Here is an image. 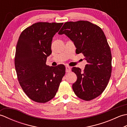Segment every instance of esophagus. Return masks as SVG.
Segmentation results:
<instances>
[{
	"mask_svg": "<svg viewBox=\"0 0 127 127\" xmlns=\"http://www.w3.org/2000/svg\"><path fill=\"white\" fill-rule=\"evenodd\" d=\"M65 70H66V72H69L71 71V68L69 66H66Z\"/></svg>",
	"mask_w": 127,
	"mask_h": 127,
	"instance_id": "obj_1",
	"label": "esophagus"
}]
</instances>
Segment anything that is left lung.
I'll use <instances>...</instances> for the list:
<instances>
[{"mask_svg":"<svg viewBox=\"0 0 127 127\" xmlns=\"http://www.w3.org/2000/svg\"><path fill=\"white\" fill-rule=\"evenodd\" d=\"M65 34L82 53L87 64L83 71L73 67L77 75L72 90L79 98L90 101L99 96L108 84L112 71L111 50L103 31L87 21L66 22L58 34Z\"/></svg>","mask_w":127,"mask_h":127,"instance_id":"1","label":"left lung"}]
</instances>
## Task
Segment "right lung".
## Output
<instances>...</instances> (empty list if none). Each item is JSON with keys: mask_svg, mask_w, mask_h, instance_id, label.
Wrapping results in <instances>:
<instances>
[{"mask_svg": "<svg viewBox=\"0 0 127 127\" xmlns=\"http://www.w3.org/2000/svg\"><path fill=\"white\" fill-rule=\"evenodd\" d=\"M63 23L37 22L26 28L16 45L15 66L19 83L32 100L45 103L53 99L65 73L63 64H46L52 37Z\"/></svg>", "mask_w": 127, "mask_h": 127, "instance_id": "1", "label": "right lung"}]
</instances>
